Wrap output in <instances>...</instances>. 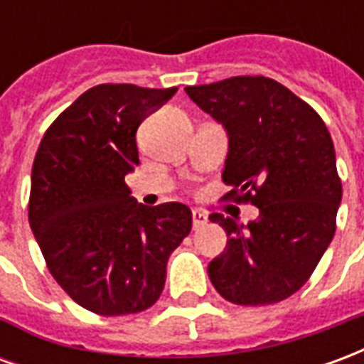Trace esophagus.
<instances>
[{"mask_svg": "<svg viewBox=\"0 0 364 364\" xmlns=\"http://www.w3.org/2000/svg\"><path fill=\"white\" fill-rule=\"evenodd\" d=\"M206 222H208V214H206L203 208H195V210H193V226H195V230L200 228V226H205Z\"/></svg>", "mask_w": 364, "mask_h": 364, "instance_id": "obj_1", "label": "esophagus"}]
</instances>
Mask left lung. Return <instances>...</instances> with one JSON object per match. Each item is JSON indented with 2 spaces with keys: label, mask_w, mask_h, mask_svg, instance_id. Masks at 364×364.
Listing matches in <instances>:
<instances>
[{
  "label": "left lung",
  "mask_w": 364,
  "mask_h": 364,
  "mask_svg": "<svg viewBox=\"0 0 364 364\" xmlns=\"http://www.w3.org/2000/svg\"><path fill=\"white\" fill-rule=\"evenodd\" d=\"M185 91L228 134L226 197L259 208L247 224L208 216L228 236L208 277L234 304L281 302L310 279L336 234L341 181L331 136L310 105L271 77L237 75Z\"/></svg>",
  "instance_id": "left-lung-1"
}]
</instances>
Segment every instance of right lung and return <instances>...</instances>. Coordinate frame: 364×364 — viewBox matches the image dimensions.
Returning <instances> with one entry per match:
<instances>
[{
    "label": "right lung",
    "mask_w": 364,
    "mask_h": 364,
    "mask_svg": "<svg viewBox=\"0 0 364 364\" xmlns=\"http://www.w3.org/2000/svg\"><path fill=\"white\" fill-rule=\"evenodd\" d=\"M175 91L95 85L52 122L36 151L31 230L56 282L99 316L136 314L156 304L167 259L193 226L187 205L144 206L124 183L140 164V122Z\"/></svg>",
    "instance_id": "1"
}]
</instances>
